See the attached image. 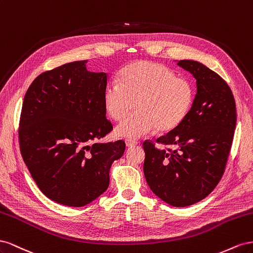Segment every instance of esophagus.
I'll return each mask as SVG.
<instances>
[{
  "label": "esophagus",
  "instance_id": "obj_1",
  "mask_svg": "<svg viewBox=\"0 0 253 253\" xmlns=\"http://www.w3.org/2000/svg\"><path fill=\"white\" fill-rule=\"evenodd\" d=\"M125 143H126V146L127 147H134L135 145H138V142L133 141V140H129V139L126 140Z\"/></svg>",
  "mask_w": 253,
  "mask_h": 253
}]
</instances>
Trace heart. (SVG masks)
Returning <instances> with one entry per match:
<instances>
[{"instance_id": "b5f03b06", "label": "heart", "mask_w": 253, "mask_h": 253, "mask_svg": "<svg viewBox=\"0 0 253 253\" xmlns=\"http://www.w3.org/2000/svg\"><path fill=\"white\" fill-rule=\"evenodd\" d=\"M195 96L191 82L176 77L163 64L138 61L121 71L119 82L108 83L104 105L117 122L124 120L135 106L136 111L115 129L121 138L140 139L156 128L169 131L189 114Z\"/></svg>"}]
</instances>
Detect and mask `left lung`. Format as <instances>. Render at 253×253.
<instances>
[{
	"label": "left lung",
	"mask_w": 253,
	"mask_h": 253,
	"mask_svg": "<svg viewBox=\"0 0 253 253\" xmlns=\"http://www.w3.org/2000/svg\"><path fill=\"white\" fill-rule=\"evenodd\" d=\"M178 66L196 79L197 93L186 118L156 141L143 143L144 175L159 198L187 207L206 198L225 172L236 126L235 100L230 86L214 71L194 60Z\"/></svg>",
	"instance_id": "1"
}]
</instances>
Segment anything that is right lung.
I'll use <instances>...</instances> for the list:
<instances>
[{
    "mask_svg": "<svg viewBox=\"0 0 253 253\" xmlns=\"http://www.w3.org/2000/svg\"><path fill=\"white\" fill-rule=\"evenodd\" d=\"M88 60L43 72L28 88L19 123L20 151L47 198L84 207L109 186L112 163L125 142L99 143L113 126L106 118V73L86 70Z\"/></svg>",
    "mask_w": 253,
    "mask_h": 253,
    "instance_id": "right-lung-1",
    "label": "right lung"
}]
</instances>
